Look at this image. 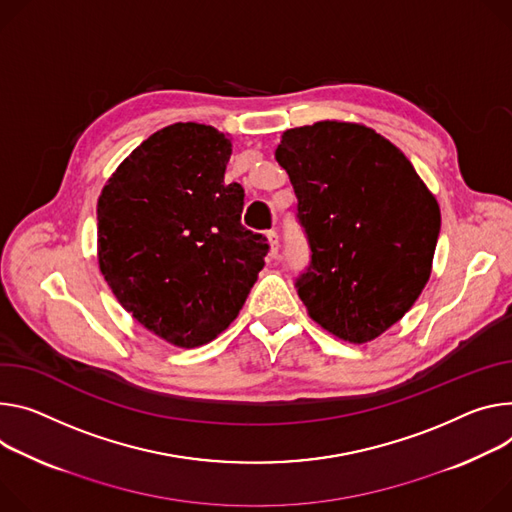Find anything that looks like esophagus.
Instances as JSON below:
<instances>
[{"mask_svg":"<svg viewBox=\"0 0 512 512\" xmlns=\"http://www.w3.org/2000/svg\"><path fill=\"white\" fill-rule=\"evenodd\" d=\"M267 243H269V257H275L277 249H280V237H277V232L273 230L267 232Z\"/></svg>","mask_w":512,"mask_h":512,"instance_id":"esophagus-1","label":"esophagus"}]
</instances>
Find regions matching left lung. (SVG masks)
I'll return each instance as SVG.
<instances>
[{"label":"left lung","instance_id":"8db88e82","mask_svg":"<svg viewBox=\"0 0 512 512\" xmlns=\"http://www.w3.org/2000/svg\"><path fill=\"white\" fill-rule=\"evenodd\" d=\"M275 159L310 241V267L296 282L308 316L353 345L378 339L429 282L437 198L396 145L359 122L288 128Z\"/></svg>","mask_w":512,"mask_h":512}]
</instances>
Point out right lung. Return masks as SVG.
<instances>
[{"instance_id": "1", "label": "right lung", "mask_w": 512, "mask_h": 512, "mask_svg": "<svg viewBox=\"0 0 512 512\" xmlns=\"http://www.w3.org/2000/svg\"><path fill=\"white\" fill-rule=\"evenodd\" d=\"M232 138L175 122L138 145L98 198V263L126 312L194 349L235 320L269 245L243 228L245 192L224 183Z\"/></svg>"}]
</instances>
